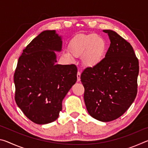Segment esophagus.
I'll return each mask as SVG.
<instances>
[{
	"label": "esophagus",
	"instance_id": "obj_1",
	"mask_svg": "<svg viewBox=\"0 0 148 148\" xmlns=\"http://www.w3.org/2000/svg\"><path fill=\"white\" fill-rule=\"evenodd\" d=\"M80 77H81V73H80L79 72H77V82H79L80 81Z\"/></svg>",
	"mask_w": 148,
	"mask_h": 148
}]
</instances>
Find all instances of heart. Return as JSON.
Masks as SVG:
<instances>
[{
	"mask_svg": "<svg viewBox=\"0 0 148 148\" xmlns=\"http://www.w3.org/2000/svg\"><path fill=\"white\" fill-rule=\"evenodd\" d=\"M106 43L101 36L97 34H79L74 37L69 45V53L64 57H82V64L86 68H94L103 61L106 53Z\"/></svg>",
	"mask_w": 148,
	"mask_h": 148,
	"instance_id": "obj_1",
	"label": "heart"
}]
</instances>
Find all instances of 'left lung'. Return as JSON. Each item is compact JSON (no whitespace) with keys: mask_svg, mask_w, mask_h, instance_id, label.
Wrapping results in <instances>:
<instances>
[{"mask_svg":"<svg viewBox=\"0 0 148 148\" xmlns=\"http://www.w3.org/2000/svg\"><path fill=\"white\" fill-rule=\"evenodd\" d=\"M110 46L104 59L81 75L85 88L84 101L90 116L108 122L121 116L134 102L137 94L138 60L128 42L112 30Z\"/></svg>","mask_w":148,"mask_h":148,"instance_id":"left-lung-1","label":"left lung"}]
</instances>
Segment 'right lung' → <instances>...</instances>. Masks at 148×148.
Here are the masks:
<instances>
[{
    "label": "right lung",
    "mask_w": 148,
    "mask_h": 148,
    "mask_svg": "<svg viewBox=\"0 0 148 148\" xmlns=\"http://www.w3.org/2000/svg\"><path fill=\"white\" fill-rule=\"evenodd\" d=\"M62 36L46 30L31 42L19 57L14 74L15 99L28 118L39 125L58 118L62 101L77 81L74 64H57Z\"/></svg>",
    "instance_id": "right-lung-1"
}]
</instances>
